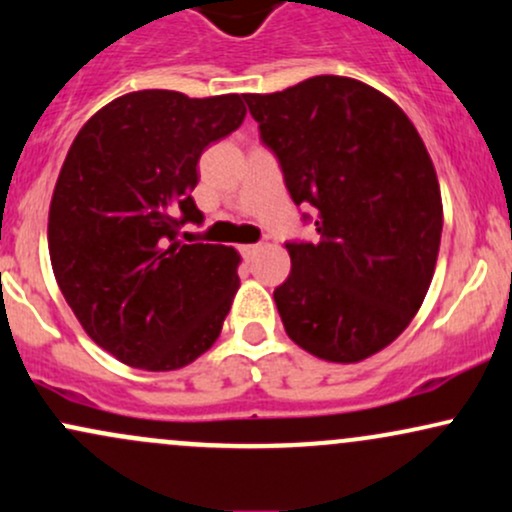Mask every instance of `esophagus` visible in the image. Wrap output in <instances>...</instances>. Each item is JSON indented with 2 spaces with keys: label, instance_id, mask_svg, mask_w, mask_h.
<instances>
[{
  "label": "esophagus",
  "instance_id": "obj_1",
  "mask_svg": "<svg viewBox=\"0 0 512 512\" xmlns=\"http://www.w3.org/2000/svg\"><path fill=\"white\" fill-rule=\"evenodd\" d=\"M257 252H260V245H240V255H243L245 260H252Z\"/></svg>",
  "mask_w": 512,
  "mask_h": 512
}]
</instances>
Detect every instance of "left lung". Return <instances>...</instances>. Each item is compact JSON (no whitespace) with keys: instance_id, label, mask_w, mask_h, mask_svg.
<instances>
[{"instance_id":"1","label":"left lung","mask_w":512,"mask_h":512,"mask_svg":"<svg viewBox=\"0 0 512 512\" xmlns=\"http://www.w3.org/2000/svg\"><path fill=\"white\" fill-rule=\"evenodd\" d=\"M243 99L291 201L316 216L318 238L286 243L291 274L274 289L286 335L328 362L372 357L408 328L435 272L442 199L428 150L389 97L350 77Z\"/></svg>"}]
</instances>
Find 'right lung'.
Segmentation results:
<instances>
[{
	"instance_id": "1",
	"label": "right lung",
	"mask_w": 512,
	"mask_h": 512,
	"mask_svg": "<svg viewBox=\"0 0 512 512\" xmlns=\"http://www.w3.org/2000/svg\"><path fill=\"white\" fill-rule=\"evenodd\" d=\"M245 119L240 94L143 89L72 140L48 216L55 279L87 335L123 364L170 372L216 342L238 291V252L182 243L201 226L199 157Z\"/></svg>"
}]
</instances>
